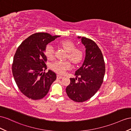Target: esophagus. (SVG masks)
Segmentation results:
<instances>
[{"instance_id": "esophagus-1", "label": "esophagus", "mask_w": 131, "mask_h": 131, "mask_svg": "<svg viewBox=\"0 0 131 131\" xmlns=\"http://www.w3.org/2000/svg\"><path fill=\"white\" fill-rule=\"evenodd\" d=\"M62 78H63V76H61V75H57V79H61Z\"/></svg>"}]
</instances>
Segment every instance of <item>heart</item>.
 Returning a JSON list of instances; mask_svg holds the SVG:
<instances>
[{
    "instance_id": "heart-1",
    "label": "heart",
    "mask_w": 131,
    "mask_h": 131,
    "mask_svg": "<svg viewBox=\"0 0 131 131\" xmlns=\"http://www.w3.org/2000/svg\"><path fill=\"white\" fill-rule=\"evenodd\" d=\"M60 45L68 52L66 59H69L74 64L80 63L83 58L82 50L79 48H75V45L70 40H62L60 42ZM45 55L47 59L52 60L55 57V50L51 43H49L45 47ZM72 68V65L69 61H56L50 65V68L52 71L59 74H65L66 72Z\"/></svg>"
}]
</instances>
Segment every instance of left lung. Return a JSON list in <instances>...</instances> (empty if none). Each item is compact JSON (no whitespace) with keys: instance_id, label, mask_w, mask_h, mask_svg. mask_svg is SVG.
I'll return each mask as SVG.
<instances>
[{"instance_id":"8db88e82","label":"left lung","mask_w":131,"mask_h":131,"mask_svg":"<svg viewBox=\"0 0 131 131\" xmlns=\"http://www.w3.org/2000/svg\"><path fill=\"white\" fill-rule=\"evenodd\" d=\"M81 42L86 48L84 62L75 72L76 78H70V83L66 89L69 97L77 102L87 101L97 92L105 73V61L97 45L85 37H82Z\"/></svg>"}]
</instances>
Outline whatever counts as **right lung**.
Wrapping results in <instances>:
<instances>
[{"instance_id":"right-lung-1","label":"right lung","mask_w":131,"mask_h":131,"mask_svg":"<svg viewBox=\"0 0 131 131\" xmlns=\"http://www.w3.org/2000/svg\"><path fill=\"white\" fill-rule=\"evenodd\" d=\"M59 36L46 32L32 34L19 46L13 59L12 72L20 91L29 99H41L48 93L56 79V73L47 69L46 45Z\"/></svg>"}]
</instances>
